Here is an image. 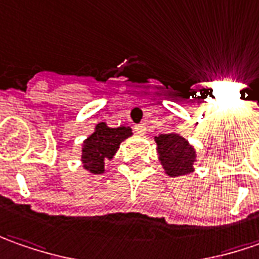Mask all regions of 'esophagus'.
<instances>
[{
	"label": "esophagus",
	"instance_id": "obj_1",
	"mask_svg": "<svg viewBox=\"0 0 259 259\" xmlns=\"http://www.w3.org/2000/svg\"><path fill=\"white\" fill-rule=\"evenodd\" d=\"M133 129H135V132H136L138 135H145V133H146V124H145V123H140V124H136Z\"/></svg>",
	"mask_w": 259,
	"mask_h": 259
}]
</instances>
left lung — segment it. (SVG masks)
<instances>
[{
  "label": "left lung",
  "mask_w": 259,
  "mask_h": 259,
  "mask_svg": "<svg viewBox=\"0 0 259 259\" xmlns=\"http://www.w3.org/2000/svg\"><path fill=\"white\" fill-rule=\"evenodd\" d=\"M155 142L157 145L159 160L166 175L175 178L193 172L196 152L186 139L176 133H167L156 136Z\"/></svg>",
  "instance_id": "left-lung-1"
}]
</instances>
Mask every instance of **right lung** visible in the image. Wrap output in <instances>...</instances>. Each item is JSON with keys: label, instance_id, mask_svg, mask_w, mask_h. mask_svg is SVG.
<instances>
[{"label": "right lung", "instance_id": "obj_1", "mask_svg": "<svg viewBox=\"0 0 259 259\" xmlns=\"http://www.w3.org/2000/svg\"><path fill=\"white\" fill-rule=\"evenodd\" d=\"M133 133L130 127H109L106 123H99L96 126L94 133L83 142L81 150V162L85 170L94 175H100L104 172V162L106 159H113L114 153L120 146L124 139L130 138Z\"/></svg>", "mask_w": 259, "mask_h": 259}]
</instances>
